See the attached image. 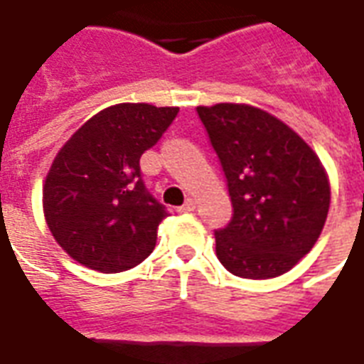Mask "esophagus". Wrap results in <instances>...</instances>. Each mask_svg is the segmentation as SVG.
<instances>
[{
    "label": "esophagus",
    "instance_id": "34e87169",
    "mask_svg": "<svg viewBox=\"0 0 364 364\" xmlns=\"http://www.w3.org/2000/svg\"><path fill=\"white\" fill-rule=\"evenodd\" d=\"M193 210H195V200H191V198L185 205L177 208V213H193Z\"/></svg>",
    "mask_w": 364,
    "mask_h": 364
}]
</instances>
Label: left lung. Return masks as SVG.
Wrapping results in <instances>:
<instances>
[{"label":"left lung","mask_w":364,"mask_h":364,"mask_svg":"<svg viewBox=\"0 0 364 364\" xmlns=\"http://www.w3.org/2000/svg\"><path fill=\"white\" fill-rule=\"evenodd\" d=\"M220 159L232 220L214 232L216 255L242 279L287 273L320 237L329 181L320 158L273 114L252 105L197 107Z\"/></svg>","instance_id":"8db88e82"}]
</instances>
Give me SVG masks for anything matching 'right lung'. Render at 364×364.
<instances>
[{
    "label": "right lung",
    "instance_id": "obj_1",
    "mask_svg": "<svg viewBox=\"0 0 364 364\" xmlns=\"http://www.w3.org/2000/svg\"><path fill=\"white\" fill-rule=\"evenodd\" d=\"M177 112L148 103L112 105L62 146L46 175L43 205L52 236L72 259L120 273L154 252L167 210L146 189L140 158Z\"/></svg>",
    "mask_w": 364,
    "mask_h": 364
}]
</instances>
